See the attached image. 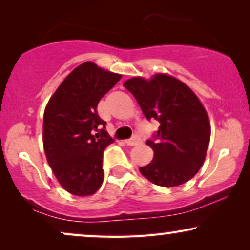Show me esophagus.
Listing matches in <instances>:
<instances>
[{"mask_svg":"<svg viewBox=\"0 0 250 250\" xmlns=\"http://www.w3.org/2000/svg\"><path fill=\"white\" fill-rule=\"evenodd\" d=\"M126 145L127 146H136V145H139L140 142H141V138H140L139 135H133L131 139H128V140H126Z\"/></svg>","mask_w":250,"mask_h":250,"instance_id":"esophagus-1","label":"esophagus"}]
</instances>
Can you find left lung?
Listing matches in <instances>:
<instances>
[{
    "label": "left lung",
    "mask_w": 250,
    "mask_h": 250,
    "mask_svg": "<svg viewBox=\"0 0 250 250\" xmlns=\"http://www.w3.org/2000/svg\"><path fill=\"white\" fill-rule=\"evenodd\" d=\"M124 86L134 95L148 121L159 122L146 145L155 151L140 172L157 186L172 188L188 182L206 158L210 140L207 112L196 94L182 82L165 74L152 80L134 77Z\"/></svg>",
    "instance_id": "1"
}]
</instances>
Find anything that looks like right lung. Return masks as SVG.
I'll list each match as a JSON object with an SVG mask.
<instances>
[{
    "instance_id": "right-lung-1",
    "label": "right lung",
    "mask_w": 250,
    "mask_h": 250,
    "mask_svg": "<svg viewBox=\"0 0 250 250\" xmlns=\"http://www.w3.org/2000/svg\"><path fill=\"white\" fill-rule=\"evenodd\" d=\"M121 77L93 62L82 63L64 78L44 111L47 163L63 189L75 196L93 194L104 181V151L114 139L105 131L107 123L97 108Z\"/></svg>"
}]
</instances>
